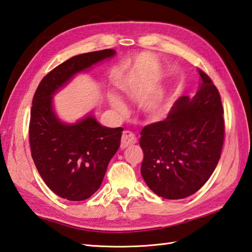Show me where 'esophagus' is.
<instances>
[{"instance_id":"esophagus-1","label":"esophagus","mask_w":252,"mask_h":252,"mask_svg":"<svg viewBox=\"0 0 252 252\" xmlns=\"http://www.w3.org/2000/svg\"><path fill=\"white\" fill-rule=\"evenodd\" d=\"M136 143V137L130 131H125L122 133V137H121V149H125L127 146L133 145V144Z\"/></svg>"}]
</instances>
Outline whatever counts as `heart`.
I'll return each instance as SVG.
<instances>
[{
	"instance_id": "b5f03b06",
	"label": "heart",
	"mask_w": 252,
	"mask_h": 252,
	"mask_svg": "<svg viewBox=\"0 0 252 252\" xmlns=\"http://www.w3.org/2000/svg\"><path fill=\"white\" fill-rule=\"evenodd\" d=\"M163 101L164 100L162 98H156L155 100H153L151 104L147 105V109L149 111L160 110L163 105ZM109 103H110L112 108H114L117 112H119V114H123V112L126 111L125 103H123V101L119 97H117V96L111 95L109 97Z\"/></svg>"
}]
</instances>
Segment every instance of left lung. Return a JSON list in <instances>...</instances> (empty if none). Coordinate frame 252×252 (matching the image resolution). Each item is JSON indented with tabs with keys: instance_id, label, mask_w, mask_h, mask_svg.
Instances as JSON below:
<instances>
[{
	"instance_id": "1",
	"label": "left lung",
	"mask_w": 252,
	"mask_h": 252,
	"mask_svg": "<svg viewBox=\"0 0 252 252\" xmlns=\"http://www.w3.org/2000/svg\"><path fill=\"white\" fill-rule=\"evenodd\" d=\"M195 96H182L163 121L141 132V174L155 194L182 199L200 189L220 160L224 141L223 107L211 79L199 70Z\"/></svg>"
}]
</instances>
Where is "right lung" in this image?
Masks as SVG:
<instances>
[{"label": "right lung", "mask_w": 252, "mask_h": 252, "mask_svg": "<svg viewBox=\"0 0 252 252\" xmlns=\"http://www.w3.org/2000/svg\"><path fill=\"white\" fill-rule=\"evenodd\" d=\"M115 55L108 49L69 58L42 79L34 93L29 127L32 159L49 189L63 199L85 200L99 189L123 129L101 126L93 110L76 122H63L53 98L78 73Z\"/></svg>", "instance_id": "right-lung-1"}]
</instances>
